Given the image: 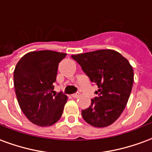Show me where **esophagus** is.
Listing matches in <instances>:
<instances>
[{
    "label": "esophagus",
    "mask_w": 152,
    "mask_h": 152,
    "mask_svg": "<svg viewBox=\"0 0 152 152\" xmlns=\"http://www.w3.org/2000/svg\"><path fill=\"white\" fill-rule=\"evenodd\" d=\"M72 98H74V99H76V98H78L80 96V94L79 93H76V94H72Z\"/></svg>",
    "instance_id": "esophagus-1"
}]
</instances>
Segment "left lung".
Masks as SVG:
<instances>
[{
    "instance_id": "8db88e82",
    "label": "left lung",
    "mask_w": 152,
    "mask_h": 152,
    "mask_svg": "<svg viewBox=\"0 0 152 152\" xmlns=\"http://www.w3.org/2000/svg\"><path fill=\"white\" fill-rule=\"evenodd\" d=\"M91 82L99 88L98 97L81 111L83 119L94 127H107L124 111L134 83V70L129 61L112 50H99L72 55Z\"/></svg>"
}]
</instances>
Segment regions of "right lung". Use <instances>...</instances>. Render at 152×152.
I'll use <instances>...</instances> for the list:
<instances>
[{
	"instance_id": "obj_1",
	"label": "right lung",
	"mask_w": 152,
	"mask_h": 152,
	"mask_svg": "<svg viewBox=\"0 0 152 152\" xmlns=\"http://www.w3.org/2000/svg\"><path fill=\"white\" fill-rule=\"evenodd\" d=\"M66 53L50 50L31 52L22 57L14 72V86L22 112L39 126L55 124L63 114L67 97L53 94L58 63Z\"/></svg>"
}]
</instances>
